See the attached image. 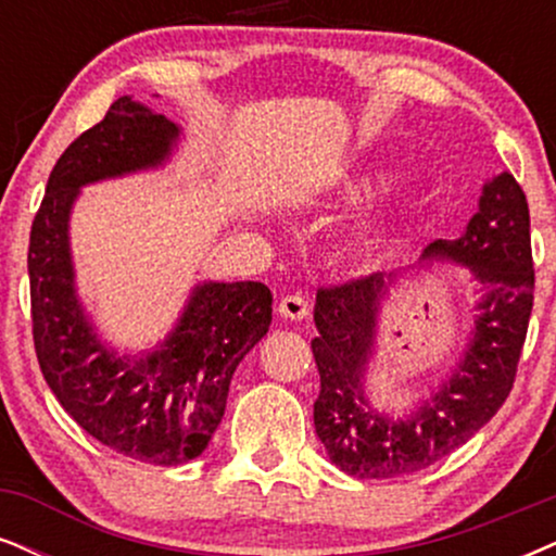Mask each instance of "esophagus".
<instances>
[{
	"mask_svg": "<svg viewBox=\"0 0 556 556\" xmlns=\"http://www.w3.org/2000/svg\"><path fill=\"white\" fill-rule=\"evenodd\" d=\"M307 313H311V305L302 294H287V298L279 300V315H285V318L302 320L307 318Z\"/></svg>",
	"mask_w": 556,
	"mask_h": 556,
	"instance_id": "34e87169",
	"label": "esophagus"
}]
</instances>
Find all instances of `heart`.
<instances>
[{"label":"heart","mask_w":556,"mask_h":556,"mask_svg":"<svg viewBox=\"0 0 556 556\" xmlns=\"http://www.w3.org/2000/svg\"><path fill=\"white\" fill-rule=\"evenodd\" d=\"M379 177H375V174H367V177H359V179H351L346 185V194L351 197V200H362L364 194L375 192V187L379 185ZM362 251H369V241H362Z\"/></svg>","instance_id":"heart-1"}]
</instances>
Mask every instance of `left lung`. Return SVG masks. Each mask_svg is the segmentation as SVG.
I'll return each instance as SVG.
<instances>
[{"label": "left lung", "instance_id": "obj_1", "mask_svg": "<svg viewBox=\"0 0 556 556\" xmlns=\"http://www.w3.org/2000/svg\"><path fill=\"white\" fill-rule=\"evenodd\" d=\"M433 256L469 266L484 294L465 359L405 420L377 413L362 382L375 354L379 302L395 274L320 287L315 300V433L330 462L359 480L410 475L444 459L501 410L516 382L533 307V258L529 202L513 174L484 185L465 236L431 243L424 258Z\"/></svg>", "mask_w": 556, "mask_h": 556}]
</instances>
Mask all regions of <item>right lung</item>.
Here are the masks:
<instances>
[{"label": "right lung", "instance_id": "right-lung-1", "mask_svg": "<svg viewBox=\"0 0 556 556\" xmlns=\"http://www.w3.org/2000/svg\"><path fill=\"white\" fill-rule=\"evenodd\" d=\"M177 138L164 115L130 97L112 102L55 161L27 251L33 341L48 388L100 444L161 467L207 448L236 367L269 330L271 292L262 282L197 285L161 349L117 356L97 341L76 298L68 215L84 185L164 164Z\"/></svg>", "mask_w": 556, "mask_h": 556}]
</instances>
